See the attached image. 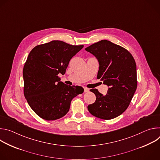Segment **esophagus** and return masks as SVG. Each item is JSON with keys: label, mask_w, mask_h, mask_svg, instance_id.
<instances>
[{"label": "esophagus", "mask_w": 160, "mask_h": 160, "mask_svg": "<svg viewBox=\"0 0 160 160\" xmlns=\"http://www.w3.org/2000/svg\"><path fill=\"white\" fill-rule=\"evenodd\" d=\"M88 91H89V88H88L87 87L84 88V92H88Z\"/></svg>", "instance_id": "obj_1"}]
</instances>
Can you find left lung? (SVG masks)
<instances>
[{"label":"left lung","instance_id":"left-lung-1","mask_svg":"<svg viewBox=\"0 0 160 160\" xmlns=\"http://www.w3.org/2000/svg\"><path fill=\"white\" fill-rule=\"evenodd\" d=\"M99 62L98 79L108 87L106 95L91 89L96 100L88 106L91 115L103 119L115 118L127 109L137 88V68L132 54L125 48L102 40L85 48Z\"/></svg>","mask_w":160,"mask_h":160}]
</instances>
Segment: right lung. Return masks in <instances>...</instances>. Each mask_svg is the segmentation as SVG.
<instances>
[{
	"label": "right lung",
	"instance_id": "1",
	"mask_svg": "<svg viewBox=\"0 0 160 160\" xmlns=\"http://www.w3.org/2000/svg\"><path fill=\"white\" fill-rule=\"evenodd\" d=\"M83 45H72L60 40L37 45L30 52L22 76L24 95L33 111L46 120L62 118L69 111L72 100L83 92L80 86L60 82L70 59Z\"/></svg>",
	"mask_w": 160,
	"mask_h": 160
}]
</instances>
